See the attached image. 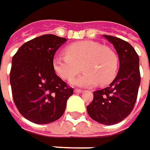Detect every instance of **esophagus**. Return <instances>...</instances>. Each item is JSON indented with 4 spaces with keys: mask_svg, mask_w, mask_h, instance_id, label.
I'll return each instance as SVG.
<instances>
[{
    "mask_svg": "<svg viewBox=\"0 0 150 150\" xmlns=\"http://www.w3.org/2000/svg\"><path fill=\"white\" fill-rule=\"evenodd\" d=\"M74 92L76 93H82L83 91H82V90H81V89H75V90H74Z\"/></svg>",
    "mask_w": 150,
    "mask_h": 150,
    "instance_id": "1",
    "label": "esophagus"
}]
</instances>
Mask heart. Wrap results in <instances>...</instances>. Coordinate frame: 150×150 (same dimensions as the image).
Instances as JSON below:
<instances>
[{
    "mask_svg": "<svg viewBox=\"0 0 150 150\" xmlns=\"http://www.w3.org/2000/svg\"><path fill=\"white\" fill-rule=\"evenodd\" d=\"M82 68L84 73L73 78L70 83L79 87L106 85L117 75V57L109 48L94 41H79L66 48V54L59 53L52 60L55 72L62 79H70Z\"/></svg>",
    "mask_w": 150,
    "mask_h": 150,
    "instance_id": "obj_1",
    "label": "heart"
}]
</instances>
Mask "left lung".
Wrapping results in <instances>:
<instances>
[{
	"instance_id": "left-lung-1",
	"label": "left lung",
	"mask_w": 150,
	"mask_h": 150,
	"mask_svg": "<svg viewBox=\"0 0 150 150\" xmlns=\"http://www.w3.org/2000/svg\"><path fill=\"white\" fill-rule=\"evenodd\" d=\"M103 37L115 48L119 69L108 87L93 92V100L87 111L98 123L112 125L123 121L134 108L141 81L139 57L128 42L113 36Z\"/></svg>"
}]
</instances>
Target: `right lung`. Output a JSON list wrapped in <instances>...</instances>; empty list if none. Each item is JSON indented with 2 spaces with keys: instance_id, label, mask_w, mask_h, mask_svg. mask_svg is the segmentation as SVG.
<instances>
[{
  "instance_id": "add662e5",
  "label": "right lung",
  "mask_w": 150,
  "mask_h": 150,
  "mask_svg": "<svg viewBox=\"0 0 150 150\" xmlns=\"http://www.w3.org/2000/svg\"><path fill=\"white\" fill-rule=\"evenodd\" d=\"M66 41L56 35H42L21 45L13 57L10 84L13 101L21 115L35 124L60 118L73 94V88L56 75L52 66L56 51Z\"/></svg>"
}]
</instances>
